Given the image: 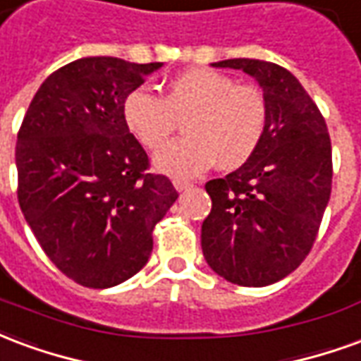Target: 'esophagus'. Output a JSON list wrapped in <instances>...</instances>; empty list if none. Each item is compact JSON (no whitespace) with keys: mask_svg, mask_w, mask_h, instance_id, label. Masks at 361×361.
<instances>
[{"mask_svg":"<svg viewBox=\"0 0 361 361\" xmlns=\"http://www.w3.org/2000/svg\"><path fill=\"white\" fill-rule=\"evenodd\" d=\"M173 188L178 189V191H185V189L191 188V183L189 181H181V180H176L173 181Z\"/></svg>","mask_w":361,"mask_h":361,"instance_id":"obj_1","label":"esophagus"}]
</instances>
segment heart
I'll use <instances>...</instances> for the list:
<instances>
[{
    "instance_id": "1",
    "label": "heart",
    "mask_w": 361,
    "mask_h": 361,
    "mask_svg": "<svg viewBox=\"0 0 361 361\" xmlns=\"http://www.w3.org/2000/svg\"><path fill=\"white\" fill-rule=\"evenodd\" d=\"M188 137L168 142L152 157L160 173L176 180L195 178L212 162L222 170L240 168L257 152L269 121L263 90L238 85L234 77L193 67L168 82L166 96L135 89L123 100V119L135 139L158 149L183 119Z\"/></svg>"
}]
</instances>
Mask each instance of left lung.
Here are the masks:
<instances>
[{
	"label": "left lung",
	"mask_w": 361,
	"mask_h": 361,
	"mask_svg": "<svg viewBox=\"0 0 361 361\" xmlns=\"http://www.w3.org/2000/svg\"><path fill=\"white\" fill-rule=\"evenodd\" d=\"M259 82L269 121L257 152L235 172L207 181L211 214L201 247L219 276L240 286H269L295 271L315 242L333 183L331 139L321 111L284 67L224 59Z\"/></svg>",
	"instance_id": "obj_1"
}]
</instances>
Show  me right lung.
<instances>
[{
  "instance_id": "add662e5",
  "label": "right lung",
  "mask_w": 361,
  "mask_h": 361,
  "mask_svg": "<svg viewBox=\"0 0 361 361\" xmlns=\"http://www.w3.org/2000/svg\"><path fill=\"white\" fill-rule=\"evenodd\" d=\"M164 63L81 58L46 79L17 135L19 204L59 271L118 286L147 265L152 228L178 199L129 133L123 100Z\"/></svg>"
}]
</instances>
